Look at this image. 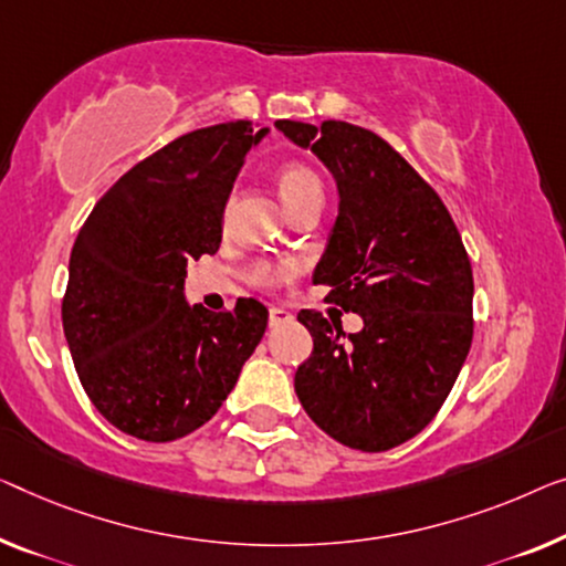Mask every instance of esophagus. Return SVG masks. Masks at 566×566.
Listing matches in <instances>:
<instances>
[{
  "label": "esophagus",
  "instance_id": "obj_1",
  "mask_svg": "<svg viewBox=\"0 0 566 566\" xmlns=\"http://www.w3.org/2000/svg\"><path fill=\"white\" fill-rule=\"evenodd\" d=\"M284 323H292V312L284 310V307H269V325L276 327V325H284Z\"/></svg>",
  "mask_w": 566,
  "mask_h": 566
}]
</instances>
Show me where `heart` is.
<instances>
[{
    "mask_svg": "<svg viewBox=\"0 0 566 566\" xmlns=\"http://www.w3.org/2000/svg\"><path fill=\"white\" fill-rule=\"evenodd\" d=\"M276 188L290 213H297L300 208L310 206V202H323V180L312 167L302 163H286L280 172H276ZM294 274L292 261H256L249 266V282L256 286H272Z\"/></svg>",
    "mask_w": 566,
    "mask_h": 566,
    "instance_id": "heart-1",
    "label": "heart"
}]
</instances>
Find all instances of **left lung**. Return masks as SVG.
<instances>
[{
  "label": "left lung",
  "mask_w": 566,
  "mask_h": 566,
  "mask_svg": "<svg viewBox=\"0 0 566 566\" xmlns=\"http://www.w3.org/2000/svg\"><path fill=\"white\" fill-rule=\"evenodd\" d=\"M335 175L340 213L312 282L364 317L302 310L312 356L294 374L310 419L350 450L384 452L419 434L452 391L472 343V266L450 210L389 142L348 122L280 119Z\"/></svg>",
  "instance_id": "8db88e82"
}]
</instances>
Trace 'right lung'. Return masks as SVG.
I'll return each mask as SVG.
<instances>
[{
  "label": "right lung",
  "mask_w": 566,
  "mask_h": 566,
  "mask_svg": "<svg viewBox=\"0 0 566 566\" xmlns=\"http://www.w3.org/2000/svg\"><path fill=\"white\" fill-rule=\"evenodd\" d=\"M266 129L226 122L172 139L124 172L71 251L63 331L83 391L124 434L172 442L221 409L266 331L254 297L185 302L190 261L221 247L223 210Z\"/></svg>",
  "instance_id": "add662e5"
}]
</instances>
